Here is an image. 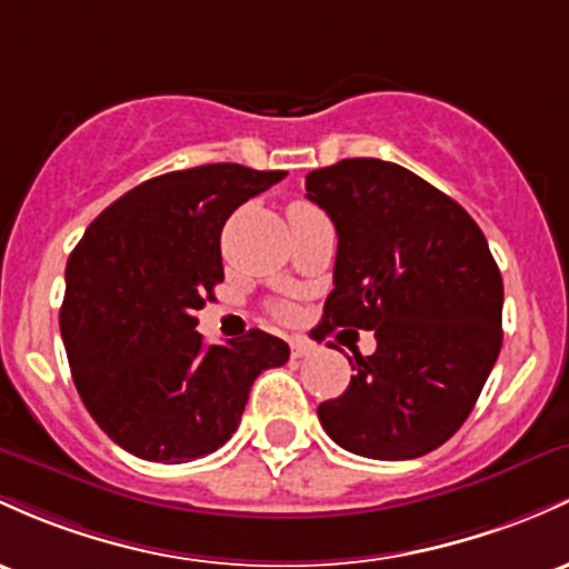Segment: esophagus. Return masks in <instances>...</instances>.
Returning <instances> with one entry per match:
<instances>
[{"label":"esophagus","mask_w":569,"mask_h":569,"mask_svg":"<svg viewBox=\"0 0 569 569\" xmlns=\"http://www.w3.org/2000/svg\"><path fill=\"white\" fill-rule=\"evenodd\" d=\"M316 351V346L310 340H305V337H291V356L295 359H305V356H310Z\"/></svg>","instance_id":"1"}]
</instances>
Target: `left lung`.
Returning <instances> with one entry per match:
<instances>
[{"label":"left lung","instance_id":"obj_1","mask_svg":"<svg viewBox=\"0 0 569 569\" xmlns=\"http://www.w3.org/2000/svg\"><path fill=\"white\" fill-rule=\"evenodd\" d=\"M337 229L335 289L313 329H372L353 376L318 418L340 448L416 459L457 435L502 346V274L470 213L405 167L342 159L308 172Z\"/></svg>","mask_w":569,"mask_h":569}]
</instances>
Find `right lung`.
I'll return each mask as SVG.
<instances>
[{
	"label": "right lung",
	"mask_w": 569,
	"mask_h": 569,
	"mask_svg": "<svg viewBox=\"0 0 569 569\" xmlns=\"http://www.w3.org/2000/svg\"><path fill=\"white\" fill-rule=\"evenodd\" d=\"M283 170L202 164L134 186L67 261L59 323L74 389L123 451L183 465L234 435L248 391L289 346L261 329L204 346L197 310L223 280L221 229Z\"/></svg>",
	"instance_id": "add662e5"
}]
</instances>
